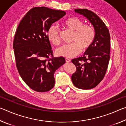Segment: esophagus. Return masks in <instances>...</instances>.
I'll return each instance as SVG.
<instances>
[{"label":"esophagus","instance_id":"obj_1","mask_svg":"<svg viewBox=\"0 0 126 126\" xmlns=\"http://www.w3.org/2000/svg\"><path fill=\"white\" fill-rule=\"evenodd\" d=\"M65 62L67 63H69V62H71V59H69L68 58H65Z\"/></svg>","mask_w":126,"mask_h":126}]
</instances>
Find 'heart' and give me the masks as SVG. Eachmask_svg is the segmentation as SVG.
Masks as SVG:
<instances>
[{
    "mask_svg": "<svg viewBox=\"0 0 126 126\" xmlns=\"http://www.w3.org/2000/svg\"><path fill=\"white\" fill-rule=\"evenodd\" d=\"M64 28L73 32L72 43L63 46L57 50L59 56L72 58L78 55L82 49L86 51L91 47L95 39L94 30L90 25L84 24L83 22L77 16L68 17L62 22ZM47 37L54 46L61 44V40L58 30L52 25L47 31Z\"/></svg>",
    "mask_w": 126,
    "mask_h": 126,
    "instance_id": "1",
    "label": "heart"
}]
</instances>
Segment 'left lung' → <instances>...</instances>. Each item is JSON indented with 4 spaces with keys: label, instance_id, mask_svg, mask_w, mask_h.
<instances>
[{
    "label": "left lung",
    "instance_id": "1",
    "mask_svg": "<svg viewBox=\"0 0 126 126\" xmlns=\"http://www.w3.org/2000/svg\"><path fill=\"white\" fill-rule=\"evenodd\" d=\"M76 13L88 19L95 29V39L84 55L73 59L76 67L72 80L76 87L82 89L94 88L103 80L110 59V34L104 22L94 13L87 9H77Z\"/></svg>",
    "mask_w": 126,
    "mask_h": 126
}]
</instances>
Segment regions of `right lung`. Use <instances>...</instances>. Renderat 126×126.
I'll list each match as a JSON object with an SVG mask.
<instances>
[{
  "label": "right lung",
  "instance_id": "right-lung-1",
  "mask_svg": "<svg viewBox=\"0 0 126 126\" xmlns=\"http://www.w3.org/2000/svg\"><path fill=\"white\" fill-rule=\"evenodd\" d=\"M65 12L34 7L23 17L15 34L13 47L18 71L33 90L44 92L54 86V73L65 63L63 57H54L47 31Z\"/></svg>",
  "mask_w": 126,
  "mask_h": 126
}]
</instances>
